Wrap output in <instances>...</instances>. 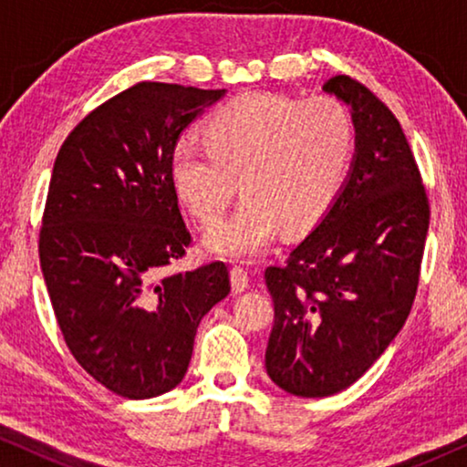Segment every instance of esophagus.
Wrapping results in <instances>:
<instances>
[{"mask_svg":"<svg viewBox=\"0 0 467 467\" xmlns=\"http://www.w3.org/2000/svg\"><path fill=\"white\" fill-rule=\"evenodd\" d=\"M229 276H232V289L234 293H242L244 289H248V272L244 270V267L235 265L232 267V272H229Z\"/></svg>","mask_w":467,"mask_h":467,"instance_id":"obj_1","label":"esophagus"}]
</instances>
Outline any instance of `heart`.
Wrapping results in <instances>:
<instances>
[{
	"instance_id": "obj_1",
	"label": "heart",
	"mask_w": 467,
	"mask_h": 467,
	"mask_svg": "<svg viewBox=\"0 0 467 467\" xmlns=\"http://www.w3.org/2000/svg\"><path fill=\"white\" fill-rule=\"evenodd\" d=\"M206 144L184 138L171 150L176 195L202 223L234 214L203 235L210 253L253 259L276 238L321 219L342 187L353 152V123L340 101L253 91L227 101L203 127Z\"/></svg>"
}]
</instances>
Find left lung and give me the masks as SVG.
Returning a JSON list of instances; mask_svg holds the SVG:
<instances>
[{"instance_id":"left-lung-1","label":"left lung","mask_w":467,"mask_h":467,"mask_svg":"<svg viewBox=\"0 0 467 467\" xmlns=\"http://www.w3.org/2000/svg\"><path fill=\"white\" fill-rule=\"evenodd\" d=\"M323 91L350 108L355 157L317 227L265 270L274 302L267 376L297 398L359 380L404 327L417 296L430 202L393 112L361 82Z\"/></svg>"}]
</instances>
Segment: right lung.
Returning a JSON list of instances; mask_svg holds the SVG:
<instances>
[{"instance_id":"add662e5","label":"right lung","mask_w":467,"mask_h":467,"mask_svg":"<svg viewBox=\"0 0 467 467\" xmlns=\"http://www.w3.org/2000/svg\"><path fill=\"white\" fill-rule=\"evenodd\" d=\"M223 95L138 82L87 114L55 159L40 229L50 304L74 359L120 398L171 391L200 321L232 289L223 261L159 276L191 244L171 150Z\"/></svg>"}]
</instances>
